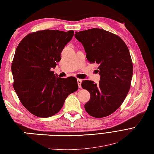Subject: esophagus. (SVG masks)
Segmentation results:
<instances>
[{
	"label": "esophagus",
	"instance_id": "34e87169",
	"mask_svg": "<svg viewBox=\"0 0 154 154\" xmlns=\"http://www.w3.org/2000/svg\"><path fill=\"white\" fill-rule=\"evenodd\" d=\"M82 81V80L81 79H78V80H77V82H78V87H79V88H82V86H81Z\"/></svg>",
	"mask_w": 154,
	"mask_h": 154
}]
</instances>
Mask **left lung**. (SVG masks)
Masks as SVG:
<instances>
[{
	"label": "left lung",
	"instance_id": "left-lung-1",
	"mask_svg": "<svg viewBox=\"0 0 154 154\" xmlns=\"http://www.w3.org/2000/svg\"><path fill=\"white\" fill-rule=\"evenodd\" d=\"M90 63L98 64L100 81L84 80L82 87L90 94L84 105L95 118L112 114L123 103L131 88L133 65L129 50L120 37L107 31L92 28L75 33Z\"/></svg>",
	"mask_w": 154,
	"mask_h": 154
}]
</instances>
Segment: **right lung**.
Here are the masks:
<instances>
[{
  "label": "right lung",
  "instance_id": "right-lung-1",
  "mask_svg": "<svg viewBox=\"0 0 154 154\" xmlns=\"http://www.w3.org/2000/svg\"><path fill=\"white\" fill-rule=\"evenodd\" d=\"M73 35V30L37 31L28 34L17 47L12 63L13 87L22 104L37 117L54 115L68 95L78 90L76 78L55 77L51 70Z\"/></svg>",
  "mask_w": 154,
  "mask_h": 154
}]
</instances>
